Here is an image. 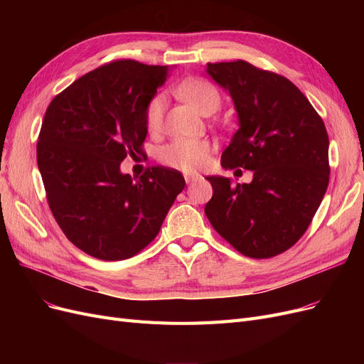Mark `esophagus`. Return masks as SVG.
<instances>
[{"instance_id":"esophagus-1","label":"esophagus","mask_w":364,"mask_h":364,"mask_svg":"<svg viewBox=\"0 0 364 364\" xmlns=\"http://www.w3.org/2000/svg\"><path fill=\"white\" fill-rule=\"evenodd\" d=\"M202 178L200 174H194V173H186L185 174V181H186V183H193L194 181H199Z\"/></svg>"}]
</instances>
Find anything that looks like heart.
<instances>
[{"label":"heart","mask_w":364,"mask_h":364,"mask_svg":"<svg viewBox=\"0 0 364 364\" xmlns=\"http://www.w3.org/2000/svg\"><path fill=\"white\" fill-rule=\"evenodd\" d=\"M179 95L188 102L200 114L217 111L220 106V95L215 87L200 79L185 80L179 86ZM165 109V97L155 95L146 109V123L150 132L161 127ZM211 150L208 141L203 139H178L161 150V161L186 173L202 168L208 162V153Z\"/></svg>","instance_id":"obj_1"}]
</instances>
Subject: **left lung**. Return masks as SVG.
Here are the masks:
<instances>
[{
	"instance_id": "left-lung-1",
	"label": "left lung",
	"mask_w": 364,
	"mask_h": 364,
	"mask_svg": "<svg viewBox=\"0 0 364 364\" xmlns=\"http://www.w3.org/2000/svg\"><path fill=\"white\" fill-rule=\"evenodd\" d=\"M229 94L238 129L222 153L223 168L253 171L250 183L206 178L205 214L217 232L250 258H270L299 240L328 188L329 139L308 98L282 75L237 62L206 63Z\"/></svg>"
}]
</instances>
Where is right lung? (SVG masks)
Here are the masks:
<instances>
[{"mask_svg":"<svg viewBox=\"0 0 364 364\" xmlns=\"http://www.w3.org/2000/svg\"><path fill=\"white\" fill-rule=\"evenodd\" d=\"M173 67L117 60L82 75L53 98L38 141V167L63 234L105 261L134 257L155 238L185 188L178 170L121 173L141 153L146 109Z\"/></svg>","mask_w":364,"mask_h":364,"instance_id":"right-lung-1","label":"right lung"}]
</instances>
